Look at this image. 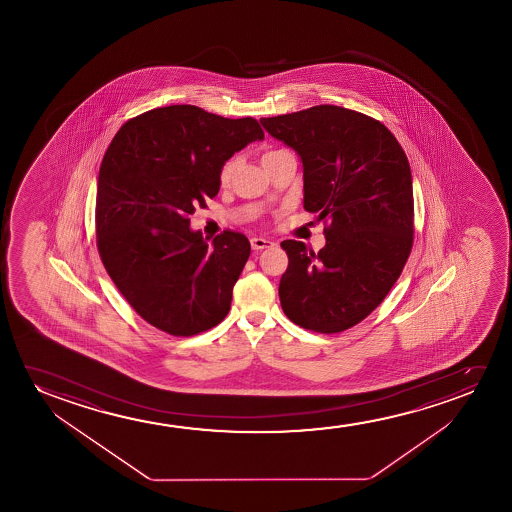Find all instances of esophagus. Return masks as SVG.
<instances>
[{
	"label": "esophagus",
	"mask_w": 512,
	"mask_h": 512,
	"mask_svg": "<svg viewBox=\"0 0 512 512\" xmlns=\"http://www.w3.org/2000/svg\"><path fill=\"white\" fill-rule=\"evenodd\" d=\"M252 248L253 250H264V248H271V246H274L273 241H269V239L266 238H252Z\"/></svg>",
	"instance_id": "1"
}]
</instances>
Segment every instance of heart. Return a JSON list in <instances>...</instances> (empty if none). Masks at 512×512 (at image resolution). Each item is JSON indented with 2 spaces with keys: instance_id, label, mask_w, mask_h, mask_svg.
<instances>
[{
  "instance_id": "1",
  "label": "heart",
  "mask_w": 512,
  "mask_h": 512,
  "mask_svg": "<svg viewBox=\"0 0 512 512\" xmlns=\"http://www.w3.org/2000/svg\"><path fill=\"white\" fill-rule=\"evenodd\" d=\"M281 150H269L266 154L262 155V161H266L269 157H273L274 154H278ZM234 169H236V161L231 159V161L225 162L222 169H220V182L227 183L231 180L232 173H234Z\"/></svg>"
}]
</instances>
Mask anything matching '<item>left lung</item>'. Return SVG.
<instances>
[{
    "label": "left lung",
    "instance_id": "8db88e82",
    "mask_svg": "<svg viewBox=\"0 0 512 512\" xmlns=\"http://www.w3.org/2000/svg\"><path fill=\"white\" fill-rule=\"evenodd\" d=\"M260 122L301 155L304 208L323 220L327 238L318 253L294 239L281 243L288 255L281 308L302 329H351L383 302L413 248L406 152L385 124L343 106H311Z\"/></svg>",
    "mask_w": 512,
    "mask_h": 512
}]
</instances>
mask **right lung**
<instances>
[{"label":"right lung","instance_id":"obj_1","mask_svg":"<svg viewBox=\"0 0 512 512\" xmlns=\"http://www.w3.org/2000/svg\"><path fill=\"white\" fill-rule=\"evenodd\" d=\"M255 140L264 131L253 117L173 105L127 120L106 150L96 194L99 257L155 329L196 336L229 313L250 241L227 229L210 246L190 231L189 215L217 196L225 161Z\"/></svg>","mask_w":512,"mask_h":512}]
</instances>
